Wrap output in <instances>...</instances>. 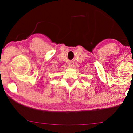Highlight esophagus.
I'll return each mask as SVG.
<instances>
[{"mask_svg": "<svg viewBox=\"0 0 133 133\" xmlns=\"http://www.w3.org/2000/svg\"><path fill=\"white\" fill-rule=\"evenodd\" d=\"M73 66H73V65H70V67H71V68H73Z\"/></svg>", "mask_w": 133, "mask_h": 133, "instance_id": "obj_1", "label": "esophagus"}]
</instances>
